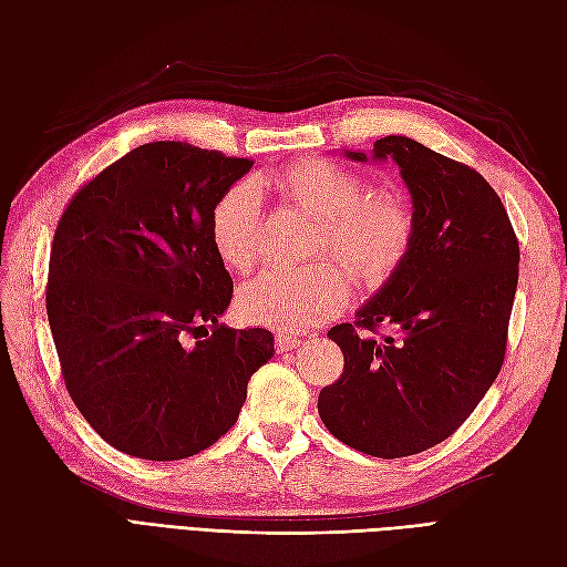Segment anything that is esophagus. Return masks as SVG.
Wrapping results in <instances>:
<instances>
[{"mask_svg":"<svg viewBox=\"0 0 567 567\" xmlns=\"http://www.w3.org/2000/svg\"><path fill=\"white\" fill-rule=\"evenodd\" d=\"M274 342H277V352H290V350H296L298 346H300V338L298 336H290V333H284V331H279L277 333V338H274Z\"/></svg>","mask_w":567,"mask_h":567,"instance_id":"1","label":"esophagus"}]
</instances>
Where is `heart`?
Wrapping results in <instances>:
<instances>
[{
    "mask_svg": "<svg viewBox=\"0 0 567 567\" xmlns=\"http://www.w3.org/2000/svg\"><path fill=\"white\" fill-rule=\"evenodd\" d=\"M286 203L319 219L312 252L333 255L352 277L379 284L398 269L414 234V213L404 194L379 188L364 194L354 169L323 158L298 161L284 173L257 179ZM248 182L221 196L210 219L219 260L231 271H248L260 248V194ZM348 274L336 262H317L293 271H265L238 290L236 307L248 323L300 331L346 310Z\"/></svg>",
    "mask_w": 567,
    "mask_h": 567,
    "instance_id": "obj_1",
    "label": "heart"
}]
</instances>
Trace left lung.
I'll return each instance as SVG.
<instances>
[{
    "label": "left lung",
    "mask_w": 567,
    "mask_h": 567,
    "mask_svg": "<svg viewBox=\"0 0 567 567\" xmlns=\"http://www.w3.org/2000/svg\"><path fill=\"white\" fill-rule=\"evenodd\" d=\"M346 156L400 165L414 234L379 293L329 331L346 369L319 392V416L348 447L400 458L447 440L499 375L520 250L473 167L398 134ZM379 328L393 336L375 341Z\"/></svg>",
    "instance_id": "obj_1"
}]
</instances>
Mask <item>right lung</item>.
<instances>
[{
	"instance_id": "obj_1",
	"label": "right lung",
	"mask_w": 567,
	"mask_h": 567,
	"mask_svg": "<svg viewBox=\"0 0 567 567\" xmlns=\"http://www.w3.org/2000/svg\"><path fill=\"white\" fill-rule=\"evenodd\" d=\"M252 161L182 142L125 153L68 203L51 244L47 317L80 414L111 447L177 461L236 423L267 329L217 319L234 284L215 203Z\"/></svg>"
}]
</instances>
